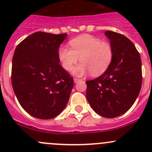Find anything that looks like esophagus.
<instances>
[{
	"instance_id": "obj_1",
	"label": "esophagus",
	"mask_w": 152,
	"mask_h": 152,
	"mask_svg": "<svg viewBox=\"0 0 152 152\" xmlns=\"http://www.w3.org/2000/svg\"><path fill=\"white\" fill-rule=\"evenodd\" d=\"M80 80H81L80 79H77V78H75V79H74V82L75 83H77L78 81H80Z\"/></svg>"
}]
</instances>
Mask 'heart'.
I'll return each mask as SVG.
<instances>
[{
    "mask_svg": "<svg viewBox=\"0 0 152 152\" xmlns=\"http://www.w3.org/2000/svg\"><path fill=\"white\" fill-rule=\"evenodd\" d=\"M72 49L65 45L60 46L58 58L63 68L66 71L72 69L77 61H81L73 69L77 77L86 75L91 72L97 76L106 72L113 58V49L110 43L101 41L100 38L84 34L69 42Z\"/></svg>",
    "mask_w": 152,
    "mask_h": 152,
    "instance_id": "heart-1",
    "label": "heart"
}]
</instances>
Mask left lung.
<instances>
[{"instance_id": "left-lung-1", "label": "left lung", "mask_w": 152, "mask_h": 152, "mask_svg": "<svg viewBox=\"0 0 152 152\" xmlns=\"http://www.w3.org/2000/svg\"><path fill=\"white\" fill-rule=\"evenodd\" d=\"M105 35L110 40L113 58L102 75L86 81V98L96 113L114 118L126 113L139 95L142 64L139 52L126 36L109 30Z\"/></svg>"}]
</instances>
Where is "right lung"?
Returning <instances> with one entry per match:
<instances>
[{
  "label": "right lung",
  "mask_w": 152,
  "mask_h": 152,
  "mask_svg": "<svg viewBox=\"0 0 152 152\" xmlns=\"http://www.w3.org/2000/svg\"><path fill=\"white\" fill-rule=\"evenodd\" d=\"M67 34L37 31L16 47L12 84L23 109L38 119L49 120L65 109L74 86L73 77L59 64L58 49Z\"/></svg>",
  "instance_id": "right-lung-1"
}]
</instances>
